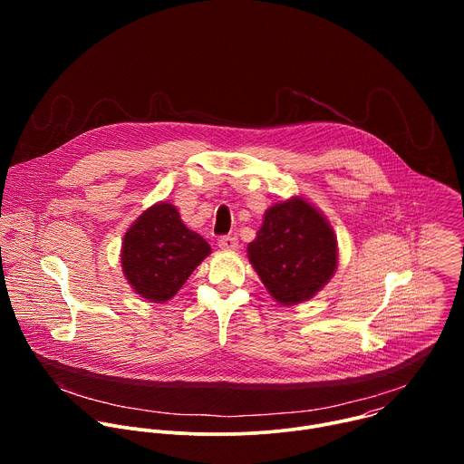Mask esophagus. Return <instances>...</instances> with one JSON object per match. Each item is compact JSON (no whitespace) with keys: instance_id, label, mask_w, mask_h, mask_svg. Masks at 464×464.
<instances>
[{"instance_id":"esophagus-1","label":"esophagus","mask_w":464,"mask_h":464,"mask_svg":"<svg viewBox=\"0 0 464 464\" xmlns=\"http://www.w3.org/2000/svg\"><path fill=\"white\" fill-rule=\"evenodd\" d=\"M218 247L220 249H227V251H233L238 247V238L233 237V235H224L218 238Z\"/></svg>"}]
</instances>
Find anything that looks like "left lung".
<instances>
[{
  "label": "left lung",
  "instance_id": "left-lung-1",
  "mask_svg": "<svg viewBox=\"0 0 464 464\" xmlns=\"http://www.w3.org/2000/svg\"><path fill=\"white\" fill-rule=\"evenodd\" d=\"M247 256L262 285L281 304L314 297L334 276L338 242L326 218L303 198L272 206Z\"/></svg>",
  "mask_w": 464,
  "mask_h": 464
}]
</instances>
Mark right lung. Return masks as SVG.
Returning <instances> with one entry per match:
<instances>
[{"mask_svg":"<svg viewBox=\"0 0 464 464\" xmlns=\"http://www.w3.org/2000/svg\"><path fill=\"white\" fill-rule=\"evenodd\" d=\"M211 246L190 231L174 206L147 209L124 235L121 264L126 281L141 297L165 303L176 295Z\"/></svg>","mask_w":464,"mask_h":464,"instance_id":"right-lung-1","label":"right lung"}]
</instances>
